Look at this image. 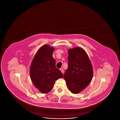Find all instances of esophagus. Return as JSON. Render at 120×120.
Wrapping results in <instances>:
<instances>
[{
	"mask_svg": "<svg viewBox=\"0 0 120 120\" xmlns=\"http://www.w3.org/2000/svg\"><path fill=\"white\" fill-rule=\"evenodd\" d=\"M60 71H61V72H62V73H64V70H63V69H62V68L60 69Z\"/></svg>",
	"mask_w": 120,
	"mask_h": 120,
	"instance_id": "obj_1",
	"label": "esophagus"
}]
</instances>
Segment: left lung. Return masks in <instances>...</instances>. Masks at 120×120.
<instances>
[{"label":"left lung","mask_w":120,"mask_h":120,"mask_svg":"<svg viewBox=\"0 0 120 120\" xmlns=\"http://www.w3.org/2000/svg\"><path fill=\"white\" fill-rule=\"evenodd\" d=\"M68 53V67L64 78L69 90L76 94L84 90L91 81L93 67L87 53L82 48L69 49Z\"/></svg>","instance_id":"left-lung-1"}]
</instances>
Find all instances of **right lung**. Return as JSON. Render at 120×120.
Segmentation results:
<instances>
[{
	"label": "right lung",
	"mask_w": 120,
	"mask_h": 120,
	"mask_svg": "<svg viewBox=\"0 0 120 120\" xmlns=\"http://www.w3.org/2000/svg\"><path fill=\"white\" fill-rule=\"evenodd\" d=\"M54 48L49 45L42 46L34 55L31 63L30 75L34 86L42 93L50 91L55 82L63 77L56 67V61L52 54Z\"/></svg>",
	"instance_id": "add662e5"
}]
</instances>
